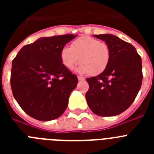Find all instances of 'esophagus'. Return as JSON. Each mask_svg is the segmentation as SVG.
Wrapping results in <instances>:
<instances>
[{"instance_id": "esophagus-1", "label": "esophagus", "mask_w": 154, "mask_h": 154, "mask_svg": "<svg viewBox=\"0 0 154 154\" xmlns=\"http://www.w3.org/2000/svg\"><path fill=\"white\" fill-rule=\"evenodd\" d=\"M78 79L79 81H83V80H85V78L82 77V76H78Z\"/></svg>"}]
</instances>
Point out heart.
I'll list each match as a JSON object with an SVG mask.
<instances>
[{
	"label": "heart",
	"instance_id": "1",
	"mask_svg": "<svg viewBox=\"0 0 154 154\" xmlns=\"http://www.w3.org/2000/svg\"><path fill=\"white\" fill-rule=\"evenodd\" d=\"M81 64L78 71L98 75L108 67L111 58V50L107 43L89 36L80 37L71 44L64 47L60 53L62 65L72 69L79 62Z\"/></svg>",
	"mask_w": 154,
	"mask_h": 154
}]
</instances>
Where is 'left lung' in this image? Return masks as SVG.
<instances>
[{"mask_svg": "<svg viewBox=\"0 0 154 154\" xmlns=\"http://www.w3.org/2000/svg\"><path fill=\"white\" fill-rule=\"evenodd\" d=\"M111 50L108 67L99 75L87 78L89 89L85 94L88 106L100 116H113L130 106L140 89L142 61L136 48L109 34L95 35Z\"/></svg>", "mask_w": 154, "mask_h": 154, "instance_id": "obj_1", "label": "left lung"}]
</instances>
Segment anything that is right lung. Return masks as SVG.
Instances as JSON below:
<instances>
[{
  "label": "right lung",
  "mask_w": 154,
  "mask_h": 154,
  "mask_svg": "<svg viewBox=\"0 0 154 154\" xmlns=\"http://www.w3.org/2000/svg\"><path fill=\"white\" fill-rule=\"evenodd\" d=\"M76 35L40 38L20 50L12 61L11 86L16 101L30 116L55 119L66 109L78 79L62 65V49Z\"/></svg>",
  "instance_id": "obj_1"
}]
</instances>
